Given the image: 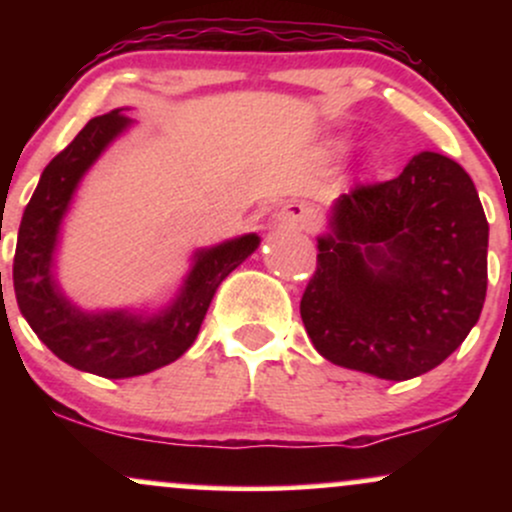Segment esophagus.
<instances>
[{
    "label": "esophagus",
    "instance_id": "obj_1",
    "mask_svg": "<svg viewBox=\"0 0 512 512\" xmlns=\"http://www.w3.org/2000/svg\"><path fill=\"white\" fill-rule=\"evenodd\" d=\"M279 221L284 223V226L296 228V231H313L317 223V214L310 204L291 202L279 211Z\"/></svg>",
    "mask_w": 512,
    "mask_h": 512
}]
</instances>
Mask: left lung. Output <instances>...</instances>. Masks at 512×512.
Here are the masks:
<instances>
[{"instance_id":"1","label":"left lung","mask_w":512,"mask_h":512,"mask_svg":"<svg viewBox=\"0 0 512 512\" xmlns=\"http://www.w3.org/2000/svg\"><path fill=\"white\" fill-rule=\"evenodd\" d=\"M317 248L301 317L334 366L416 378L477 325L489 223L472 178L448 156L424 151L397 178L356 182Z\"/></svg>"}]
</instances>
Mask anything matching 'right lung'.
<instances>
[{
    "mask_svg": "<svg viewBox=\"0 0 512 512\" xmlns=\"http://www.w3.org/2000/svg\"><path fill=\"white\" fill-rule=\"evenodd\" d=\"M127 125L129 117L120 110L93 117L45 166L23 211L14 255L16 301L31 330L64 363L103 378L151 373L185 354L221 281L260 245L257 236H243L199 252L180 298L154 320L76 310L50 274L57 228L81 175Z\"/></svg>",
    "mask_w": 512,
    "mask_h": 512,
    "instance_id": "1",
    "label": "right lung"
}]
</instances>
